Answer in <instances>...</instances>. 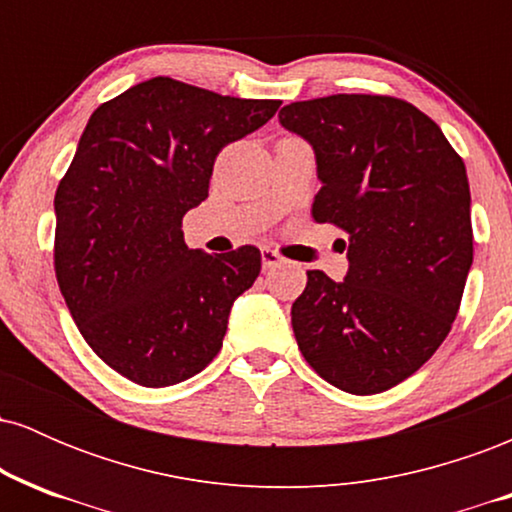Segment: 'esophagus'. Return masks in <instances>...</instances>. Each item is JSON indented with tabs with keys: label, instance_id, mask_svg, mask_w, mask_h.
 <instances>
[{
	"label": "esophagus",
	"instance_id": "esophagus-1",
	"mask_svg": "<svg viewBox=\"0 0 512 512\" xmlns=\"http://www.w3.org/2000/svg\"><path fill=\"white\" fill-rule=\"evenodd\" d=\"M281 260H284V257H281L276 250L262 248V269H264V272H267V269L276 267V264H281Z\"/></svg>",
	"mask_w": 512,
	"mask_h": 512
}]
</instances>
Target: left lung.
<instances>
[{"mask_svg":"<svg viewBox=\"0 0 512 512\" xmlns=\"http://www.w3.org/2000/svg\"><path fill=\"white\" fill-rule=\"evenodd\" d=\"M315 149L313 219L349 240L342 284L310 269L291 308L298 349L351 395L414 375L448 337L474 257L460 154L419 108L395 96L337 93L281 108Z\"/></svg>","mask_w":512,"mask_h":512,"instance_id":"left-lung-1","label":"left lung"}]
</instances>
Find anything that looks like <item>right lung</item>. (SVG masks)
Returning <instances> with one entry per match:
<instances>
[{
    "label": "right lung",
    "mask_w": 512,
    "mask_h": 512,
    "mask_svg": "<svg viewBox=\"0 0 512 512\" xmlns=\"http://www.w3.org/2000/svg\"><path fill=\"white\" fill-rule=\"evenodd\" d=\"M279 105L156 76L93 110L55 192V274L81 337L132 383H182L221 351L262 255L190 250L182 216L209 197L223 146Z\"/></svg>",
    "instance_id": "obj_1"
}]
</instances>
